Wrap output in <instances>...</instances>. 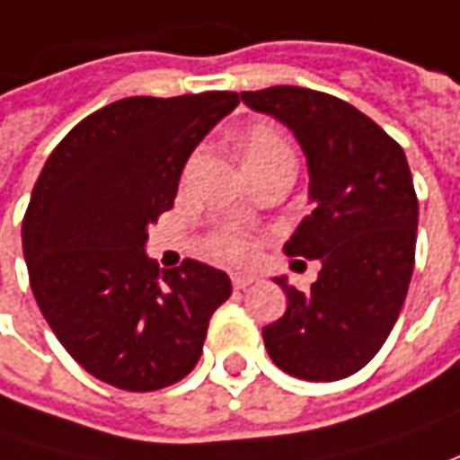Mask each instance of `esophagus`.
Instances as JSON below:
<instances>
[{"instance_id": "esophagus-1", "label": "esophagus", "mask_w": 460, "mask_h": 460, "mask_svg": "<svg viewBox=\"0 0 460 460\" xmlns=\"http://www.w3.org/2000/svg\"><path fill=\"white\" fill-rule=\"evenodd\" d=\"M257 275L254 272H231V282H234V288L236 290H244V288H249V285H254L257 282Z\"/></svg>"}]
</instances>
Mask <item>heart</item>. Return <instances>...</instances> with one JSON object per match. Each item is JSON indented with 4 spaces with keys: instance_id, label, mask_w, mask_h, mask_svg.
<instances>
[{
    "instance_id": "b5f03b06",
    "label": "heart",
    "mask_w": 460,
    "mask_h": 460,
    "mask_svg": "<svg viewBox=\"0 0 460 460\" xmlns=\"http://www.w3.org/2000/svg\"><path fill=\"white\" fill-rule=\"evenodd\" d=\"M239 145H242L246 170H254V167L270 165V163L293 157V150L285 142V137L279 135L275 127H270V124H252V127H246L242 137H239ZM211 246H214L216 254L229 257V260H242L249 252L246 239L236 236V234H221V236H216Z\"/></svg>"
}]
</instances>
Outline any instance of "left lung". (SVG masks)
Wrapping results in <instances>:
<instances>
[{
    "label": "left lung",
    "mask_w": 460,
    "mask_h": 460,
    "mask_svg": "<svg viewBox=\"0 0 460 460\" xmlns=\"http://www.w3.org/2000/svg\"><path fill=\"white\" fill-rule=\"evenodd\" d=\"M282 121L308 163L310 211L285 254L321 261L308 293L275 278L288 310L264 325L282 372L336 382L367 367L402 310L415 267L418 196L402 147L351 103L300 86L242 91Z\"/></svg>",
    "instance_id": "left-lung-1"
}]
</instances>
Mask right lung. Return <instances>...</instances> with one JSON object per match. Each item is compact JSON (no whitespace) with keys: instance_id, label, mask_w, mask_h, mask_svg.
Returning <instances> with one entry per match:
<instances>
[{"instance_id":"1","label":"right lung","mask_w":460,"mask_h":460,"mask_svg":"<svg viewBox=\"0 0 460 460\" xmlns=\"http://www.w3.org/2000/svg\"><path fill=\"white\" fill-rule=\"evenodd\" d=\"M236 106L231 91L109 103L60 139L32 188L22 221L32 295L63 349L111 387L181 382L229 300L226 272L196 260L160 270L145 244L190 152Z\"/></svg>"}]
</instances>
